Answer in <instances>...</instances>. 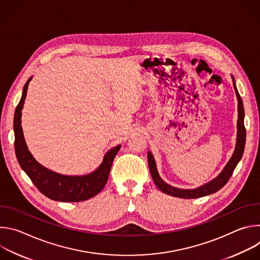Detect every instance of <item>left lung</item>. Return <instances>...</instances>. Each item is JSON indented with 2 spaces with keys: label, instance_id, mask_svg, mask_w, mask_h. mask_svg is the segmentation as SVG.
I'll use <instances>...</instances> for the list:
<instances>
[{
  "label": "left lung",
  "instance_id": "1",
  "mask_svg": "<svg viewBox=\"0 0 260 260\" xmlns=\"http://www.w3.org/2000/svg\"><path fill=\"white\" fill-rule=\"evenodd\" d=\"M233 78L234 81V87L236 90V94L238 98V112H239V119H238V137H237V145H236V149L235 152L232 156V158L230 159V161L228 162V165L225 166V168L223 169L218 177H216L214 180L210 181L209 183L203 185V186L196 188V189H179V188H175L173 186H170L166 182H164L161 180V178L159 177L157 170H156V165H155V160L153 158V155L151 154V152H148L147 156H148V165H149V170L151 173V177L155 183L156 186L158 187V189H160L162 192L170 194L172 197H176V198H181V199H198V198H202L205 196H209L211 193H214L216 191H218L219 189H221L224 185L228 183V181L230 180V178L232 177L238 162L241 160L243 153H244V148H245V142H246V128L244 125V106H243V101L240 96V93L236 87V83H235V78Z\"/></svg>",
  "mask_w": 260,
  "mask_h": 260
}]
</instances>
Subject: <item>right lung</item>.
Instances as JSON below:
<instances>
[{"instance_id":"add662e5","label":"right lung","mask_w":260,"mask_h":260,"mask_svg":"<svg viewBox=\"0 0 260 260\" xmlns=\"http://www.w3.org/2000/svg\"><path fill=\"white\" fill-rule=\"evenodd\" d=\"M31 77L26 81L22 96L14 114V147L21 169L29 177L35 186L45 197L58 202L76 203L96 196L106 185L111 166L120 149V145L107 152L102 165L91 174L85 176H64L47 170L37 162L28 151L21 128V110Z\"/></svg>"}]
</instances>
